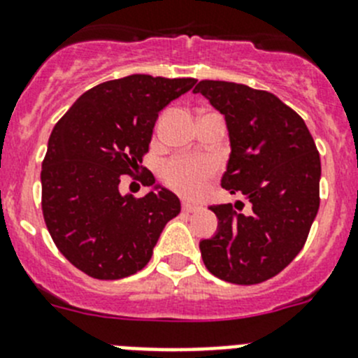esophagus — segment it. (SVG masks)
Returning <instances> with one entry per match:
<instances>
[{
  "mask_svg": "<svg viewBox=\"0 0 358 358\" xmlns=\"http://www.w3.org/2000/svg\"><path fill=\"white\" fill-rule=\"evenodd\" d=\"M198 208H199V205H196V203H191V201L182 203V210L187 212V214H189V212H196Z\"/></svg>",
  "mask_w": 358,
  "mask_h": 358,
  "instance_id": "esophagus-1",
  "label": "esophagus"
}]
</instances>
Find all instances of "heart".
<instances>
[{
    "label": "heart",
    "instance_id": "heart-1",
    "mask_svg": "<svg viewBox=\"0 0 358 358\" xmlns=\"http://www.w3.org/2000/svg\"><path fill=\"white\" fill-rule=\"evenodd\" d=\"M214 171L212 160L203 157H178L164 166L162 180L180 194L196 198L207 189V182Z\"/></svg>",
    "mask_w": 358,
    "mask_h": 358
}]
</instances>
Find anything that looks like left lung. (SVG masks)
<instances>
[{"label":"left lung","instance_id":"1","mask_svg":"<svg viewBox=\"0 0 358 358\" xmlns=\"http://www.w3.org/2000/svg\"><path fill=\"white\" fill-rule=\"evenodd\" d=\"M194 92L224 115L230 159L221 178L251 203L214 205L217 231L199 241L217 278L253 285L278 275L303 248L320 208L321 160L307 124L282 99L243 83L201 80Z\"/></svg>","mask_w":358,"mask_h":358}]
</instances>
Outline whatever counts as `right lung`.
<instances>
[{"mask_svg":"<svg viewBox=\"0 0 358 358\" xmlns=\"http://www.w3.org/2000/svg\"><path fill=\"white\" fill-rule=\"evenodd\" d=\"M194 78L130 75L83 92L55 124L41 171L51 239L85 275L119 280L141 271L167 221L180 214L175 192L148 175L143 198L119 192L151 143L159 112L191 91Z\"/></svg>","mask_w":358,"mask_h":358,"instance_id":"right-lung-1","label":"right lung"}]
</instances>
